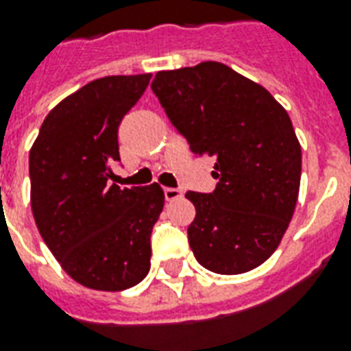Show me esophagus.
<instances>
[{"instance_id": "esophagus-1", "label": "esophagus", "mask_w": 351, "mask_h": 351, "mask_svg": "<svg viewBox=\"0 0 351 351\" xmlns=\"http://www.w3.org/2000/svg\"><path fill=\"white\" fill-rule=\"evenodd\" d=\"M163 193H165L167 201H176V199L182 197V190H178V188H165Z\"/></svg>"}]
</instances>
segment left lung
<instances>
[{"label":"left lung","mask_w":351,"mask_h":351,"mask_svg":"<svg viewBox=\"0 0 351 351\" xmlns=\"http://www.w3.org/2000/svg\"><path fill=\"white\" fill-rule=\"evenodd\" d=\"M152 92L195 156L216 160L213 193L188 191L193 256L218 274L271 258L293 216L301 145L289 116L263 86L218 62L160 71Z\"/></svg>","instance_id":"obj_1"}]
</instances>
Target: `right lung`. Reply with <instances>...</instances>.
Masks as SVG:
<instances>
[{
    "label": "right lung",
    "instance_id": "add662e5",
    "mask_svg": "<svg viewBox=\"0 0 351 351\" xmlns=\"http://www.w3.org/2000/svg\"><path fill=\"white\" fill-rule=\"evenodd\" d=\"M150 73L92 80L60 101L29 150L32 213L43 241L75 282L133 287L150 271V235L165 195L158 184L120 188L118 125Z\"/></svg>",
    "mask_w": 351,
    "mask_h": 351
}]
</instances>
